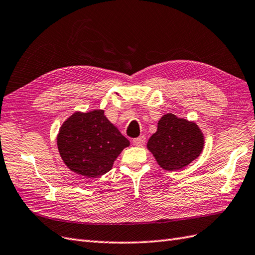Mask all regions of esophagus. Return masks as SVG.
<instances>
[{
  "instance_id": "obj_1",
  "label": "esophagus",
  "mask_w": 255,
  "mask_h": 255,
  "mask_svg": "<svg viewBox=\"0 0 255 255\" xmlns=\"http://www.w3.org/2000/svg\"><path fill=\"white\" fill-rule=\"evenodd\" d=\"M132 143L135 146H142L145 143V137L144 135H140V137H138V138H134L132 140Z\"/></svg>"
}]
</instances>
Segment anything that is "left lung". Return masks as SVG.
<instances>
[{
    "label": "left lung",
    "mask_w": 255,
    "mask_h": 255,
    "mask_svg": "<svg viewBox=\"0 0 255 255\" xmlns=\"http://www.w3.org/2000/svg\"><path fill=\"white\" fill-rule=\"evenodd\" d=\"M147 149L165 170H178L199 157L204 137L195 123L168 113L157 123V130L147 141Z\"/></svg>",
    "instance_id": "1"
}]
</instances>
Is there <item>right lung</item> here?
<instances>
[{
    "instance_id": "obj_1",
    "label": "right lung",
    "mask_w": 255,
    "mask_h": 255,
    "mask_svg": "<svg viewBox=\"0 0 255 255\" xmlns=\"http://www.w3.org/2000/svg\"><path fill=\"white\" fill-rule=\"evenodd\" d=\"M130 142L104 115L103 110L76 112L57 134L58 152L66 166L87 178L108 173Z\"/></svg>"
}]
</instances>
